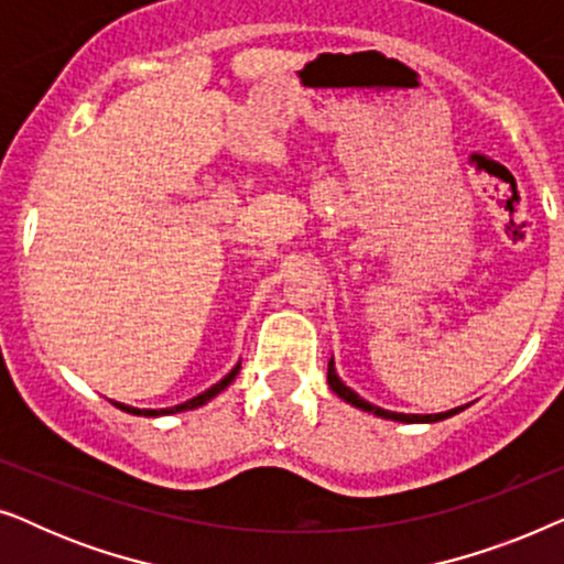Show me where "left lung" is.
Listing matches in <instances>:
<instances>
[{
  "instance_id": "1",
  "label": "left lung",
  "mask_w": 564,
  "mask_h": 564,
  "mask_svg": "<svg viewBox=\"0 0 564 564\" xmlns=\"http://www.w3.org/2000/svg\"><path fill=\"white\" fill-rule=\"evenodd\" d=\"M328 384H330V390H334L338 398H344V400H346V403H351V405L361 408V411L375 413V415H380V419H390V421H403V423H434V421H444V419H449V415L459 413V408H454V411H446V413H431V415H415V413H392V411H384V408H377V405H372V403H367V400H361V398L357 395V392L346 388V384L336 377L334 361H328Z\"/></svg>"
}]
</instances>
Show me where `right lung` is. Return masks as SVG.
Masks as SVG:
<instances>
[{
    "label": "right lung",
    "instance_id": "obj_1",
    "mask_svg": "<svg viewBox=\"0 0 564 564\" xmlns=\"http://www.w3.org/2000/svg\"><path fill=\"white\" fill-rule=\"evenodd\" d=\"M238 369H241V365H236L234 369H230V372L223 377V380L218 382V384H213L210 390H205L203 395H197V398H192V400H187V403H182V405H174V408H164V411H141V408H130V405H122V403H115L120 408V411H126V413H133V415H166V413H182V411H189V408H197V405H205L207 400L210 398H215L218 395L220 390H226L230 382L236 380V375H238Z\"/></svg>",
    "mask_w": 564,
    "mask_h": 564
}]
</instances>
